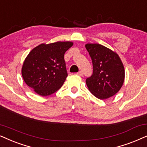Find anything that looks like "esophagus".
Here are the masks:
<instances>
[{
	"label": "esophagus",
	"instance_id": "1",
	"mask_svg": "<svg viewBox=\"0 0 147 147\" xmlns=\"http://www.w3.org/2000/svg\"><path fill=\"white\" fill-rule=\"evenodd\" d=\"M77 75H79V76H81V77H82V76H83V72H82V71H79V72H77Z\"/></svg>",
	"mask_w": 147,
	"mask_h": 147
}]
</instances>
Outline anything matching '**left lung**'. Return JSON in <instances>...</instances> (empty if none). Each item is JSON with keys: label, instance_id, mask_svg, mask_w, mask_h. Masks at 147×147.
<instances>
[{"label": "left lung", "instance_id": "8db88e82", "mask_svg": "<svg viewBox=\"0 0 147 147\" xmlns=\"http://www.w3.org/2000/svg\"><path fill=\"white\" fill-rule=\"evenodd\" d=\"M85 48L93 68L92 75L86 79L90 92L99 99L113 96L124 81V67L120 58L116 52L101 44H87Z\"/></svg>", "mask_w": 147, "mask_h": 147}]
</instances>
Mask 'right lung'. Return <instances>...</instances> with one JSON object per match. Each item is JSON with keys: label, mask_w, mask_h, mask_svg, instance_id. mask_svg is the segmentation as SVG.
<instances>
[{"label": "right lung", "mask_w": 147, "mask_h": 147, "mask_svg": "<svg viewBox=\"0 0 147 147\" xmlns=\"http://www.w3.org/2000/svg\"><path fill=\"white\" fill-rule=\"evenodd\" d=\"M72 45L71 42H57L34 48L21 69L25 83L41 96L57 91L68 76L64 56Z\"/></svg>", "instance_id": "right-lung-1"}]
</instances>
